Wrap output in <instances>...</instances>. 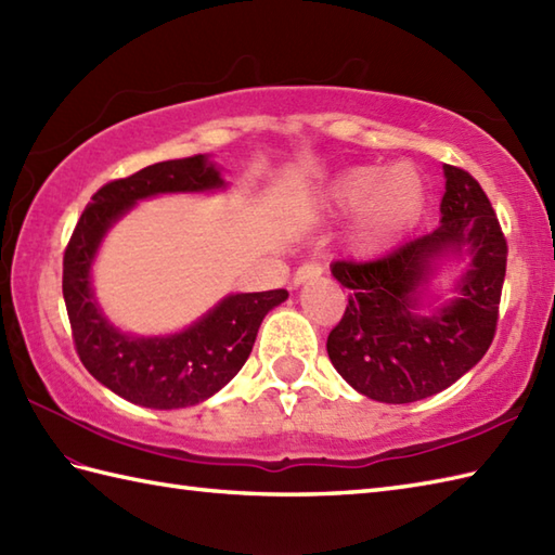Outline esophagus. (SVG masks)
<instances>
[{
	"mask_svg": "<svg viewBox=\"0 0 555 555\" xmlns=\"http://www.w3.org/2000/svg\"><path fill=\"white\" fill-rule=\"evenodd\" d=\"M322 271H324V267L320 262H305L302 267H298L296 274H293V284L300 286V284H305V281L320 279Z\"/></svg>",
	"mask_w": 555,
	"mask_h": 555,
	"instance_id": "obj_1",
	"label": "esophagus"
}]
</instances>
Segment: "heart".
<instances>
[{
    "label": "heart",
    "instance_id": "b5f03b06",
    "mask_svg": "<svg viewBox=\"0 0 555 555\" xmlns=\"http://www.w3.org/2000/svg\"><path fill=\"white\" fill-rule=\"evenodd\" d=\"M424 188L415 167L400 162L388 167H350L336 176L328 199L340 211L358 209L352 247L360 255H374L391 243L417 217Z\"/></svg>",
    "mask_w": 555,
    "mask_h": 555
}]
</instances>
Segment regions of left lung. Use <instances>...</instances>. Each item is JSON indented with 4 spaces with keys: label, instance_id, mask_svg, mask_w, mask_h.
Returning a JSON list of instances; mask_svg holds the SVG:
<instances>
[{
    "label": "left lung",
    "instance_id": "obj_1",
    "mask_svg": "<svg viewBox=\"0 0 555 555\" xmlns=\"http://www.w3.org/2000/svg\"><path fill=\"white\" fill-rule=\"evenodd\" d=\"M443 176L441 223L431 233L370 262L332 264L350 296L326 338L328 360L358 393L379 403H415L443 391L485 358L496 334L505 235L473 176L451 164ZM451 256H467L468 269L456 296L433 309L428 286Z\"/></svg>",
    "mask_w": 555,
    "mask_h": 555
}]
</instances>
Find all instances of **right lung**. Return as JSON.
I'll use <instances>...</instances> for the list:
<instances>
[{"label": "right lung", "mask_w": 555, "mask_h": 555, "mask_svg": "<svg viewBox=\"0 0 555 555\" xmlns=\"http://www.w3.org/2000/svg\"><path fill=\"white\" fill-rule=\"evenodd\" d=\"M227 188L217 164L195 155L140 169L102 185L82 209L64 253V302L80 362L109 391L135 405L176 410L215 396L241 372L257 328L288 291L235 293L195 324L171 336H131L102 314L90 269L102 238L138 199L164 193H207Z\"/></svg>", "instance_id": "right-lung-1"}]
</instances>
